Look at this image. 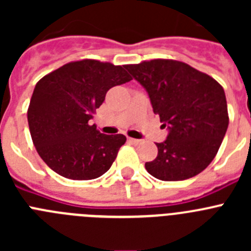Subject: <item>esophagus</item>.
<instances>
[{
  "label": "esophagus",
  "mask_w": 251,
  "mask_h": 251,
  "mask_svg": "<svg viewBox=\"0 0 251 251\" xmlns=\"http://www.w3.org/2000/svg\"><path fill=\"white\" fill-rule=\"evenodd\" d=\"M128 142H129V143H132V145H139V143H141V141H139V139H134V138H128Z\"/></svg>",
  "instance_id": "obj_1"
}]
</instances>
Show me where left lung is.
Wrapping results in <instances>:
<instances>
[{
	"label": "left lung",
	"instance_id": "1",
	"mask_svg": "<svg viewBox=\"0 0 251 251\" xmlns=\"http://www.w3.org/2000/svg\"><path fill=\"white\" fill-rule=\"evenodd\" d=\"M150 95L154 114L167 126L158 154L146 162L150 175L162 181L191 178L212 162L229 126L223 86L188 64L154 59L126 65Z\"/></svg>",
	"mask_w": 251,
	"mask_h": 251
}]
</instances>
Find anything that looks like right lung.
Listing matches in <instances>:
<instances>
[{"label": "right lung", "mask_w": 251, "mask_h": 251, "mask_svg": "<svg viewBox=\"0 0 251 251\" xmlns=\"http://www.w3.org/2000/svg\"><path fill=\"white\" fill-rule=\"evenodd\" d=\"M124 68L84 59L37 81L27 109L31 138L39 156L60 176L98 178L117 158L127 138L103 134L89 121L110 88L132 80Z\"/></svg>", "instance_id": "obj_1"}]
</instances>
